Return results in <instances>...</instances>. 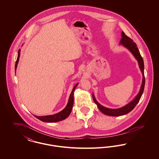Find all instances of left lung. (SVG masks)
Instances as JSON below:
<instances>
[{
	"label": "left lung",
	"mask_w": 159,
	"mask_h": 159,
	"mask_svg": "<svg viewBox=\"0 0 159 159\" xmlns=\"http://www.w3.org/2000/svg\"><path fill=\"white\" fill-rule=\"evenodd\" d=\"M120 45H122L125 48L128 49L129 51L134 55V57L135 58L136 60L138 61L139 67L141 70V71L143 75V80H142V84L141 86L140 90L139 91V93L137 94L136 97L134 98V99L129 102L128 104L126 106H123L121 108H107L104 106L101 105L95 99V97L92 94V98L94 102L97 105L99 110L102 113L110 116H120L123 115H125L126 114L130 112L136 106V104L138 103L139 99L141 98L143 92H144V86H145V77H144V61L139 53V51L138 50V48L136 46V44L134 42V41L128 37L123 31L121 32V39L119 43Z\"/></svg>",
	"instance_id": "obj_1"
}]
</instances>
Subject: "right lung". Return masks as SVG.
I'll use <instances>...</instances> for the list:
<instances>
[{"instance_id": "add662e5", "label": "right lung", "mask_w": 159, "mask_h": 159, "mask_svg": "<svg viewBox=\"0 0 159 159\" xmlns=\"http://www.w3.org/2000/svg\"><path fill=\"white\" fill-rule=\"evenodd\" d=\"M20 51H21V49H19L18 52V57H17L16 61L15 62V71H16L17 65H18V61H19V59H20ZM78 84H79V83H77L76 85L74 86L73 90L71 92V94L69 97L68 103H67V106L62 111H61L60 112H59L58 113L55 114H52V115L44 116H35V115H34V116L39 120L43 121V122H48V123L57 122V121H61V120H63L66 119L67 117H68V116L70 114L71 112L73 106V102H74V92H75L76 87L77 86Z\"/></svg>"}]
</instances>
